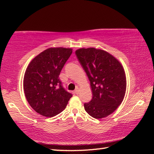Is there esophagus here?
Returning <instances> with one entry per match:
<instances>
[{
  "mask_svg": "<svg viewBox=\"0 0 154 154\" xmlns=\"http://www.w3.org/2000/svg\"><path fill=\"white\" fill-rule=\"evenodd\" d=\"M79 92H80V89H79V88H77L76 89H75V93L76 94H79Z\"/></svg>",
  "mask_w": 154,
  "mask_h": 154,
  "instance_id": "34e87169",
  "label": "esophagus"
}]
</instances>
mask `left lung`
<instances>
[{
	"mask_svg": "<svg viewBox=\"0 0 154 154\" xmlns=\"http://www.w3.org/2000/svg\"><path fill=\"white\" fill-rule=\"evenodd\" d=\"M77 57L90 82L92 99L84 104L85 111L96 119L109 116L123 101L126 90V77L118 59L103 49L81 48Z\"/></svg>",
	"mask_w": 154,
	"mask_h": 154,
	"instance_id": "obj_1",
	"label": "left lung"
}]
</instances>
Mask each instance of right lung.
<instances>
[{
  "label": "right lung",
  "instance_id": "obj_1",
  "mask_svg": "<svg viewBox=\"0 0 154 154\" xmlns=\"http://www.w3.org/2000/svg\"><path fill=\"white\" fill-rule=\"evenodd\" d=\"M72 52L71 48H48L35 57L26 68L23 81L25 96L31 107L41 116H56L64 110L72 97L59 79Z\"/></svg>",
  "mask_w": 154,
  "mask_h": 154
}]
</instances>
